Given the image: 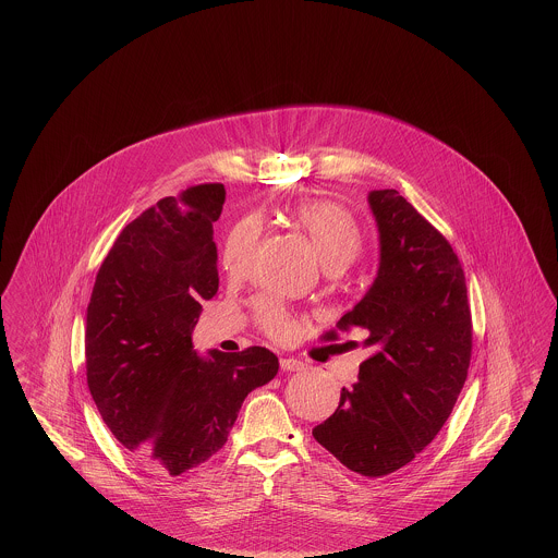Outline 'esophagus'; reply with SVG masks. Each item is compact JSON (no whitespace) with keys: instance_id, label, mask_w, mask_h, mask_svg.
I'll use <instances>...</instances> for the list:
<instances>
[{"instance_id":"obj_1","label":"esophagus","mask_w":558,"mask_h":558,"mask_svg":"<svg viewBox=\"0 0 558 558\" xmlns=\"http://www.w3.org/2000/svg\"><path fill=\"white\" fill-rule=\"evenodd\" d=\"M280 368L287 372L303 371V362H299L294 357H280Z\"/></svg>"}]
</instances>
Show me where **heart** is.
<instances>
[{"label":"heart","instance_id":"b5f03b06","mask_svg":"<svg viewBox=\"0 0 558 558\" xmlns=\"http://www.w3.org/2000/svg\"><path fill=\"white\" fill-rule=\"evenodd\" d=\"M292 223L312 240L316 253L326 269H341L351 264L364 246V232L355 217L337 203L307 201L292 209ZM262 234V221L253 215L239 219L221 248V264L236 274L248 266ZM255 318L269 337L282 339L291 330L287 310L274 299H259L255 305Z\"/></svg>","mask_w":558,"mask_h":558}]
</instances>
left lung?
Returning <instances> with one entry per match:
<instances>
[{"label": "left lung", "mask_w": 558, "mask_h": 558, "mask_svg": "<svg viewBox=\"0 0 558 558\" xmlns=\"http://www.w3.org/2000/svg\"><path fill=\"white\" fill-rule=\"evenodd\" d=\"M368 201L380 234L378 276L322 341L362 328L372 355L314 437L349 471L385 477L450 418L471 366L473 319L464 269L446 236L398 190H374Z\"/></svg>", "instance_id": "1"}]
</instances>
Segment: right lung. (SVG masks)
Masks as SVG:
<instances>
[{
	"instance_id": "obj_1",
	"label": "right lung",
	"mask_w": 558,
	"mask_h": 558,
	"mask_svg": "<svg viewBox=\"0 0 558 558\" xmlns=\"http://www.w3.org/2000/svg\"><path fill=\"white\" fill-rule=\"evenodd\" d=\"M223 184H201L140 213L96 274L85 319V374L110 433L146 466L182 475L228 441L244 398L278 357L192 349L201 301L219 287L213 223Z\"/></svg>"
}]
</instances>
